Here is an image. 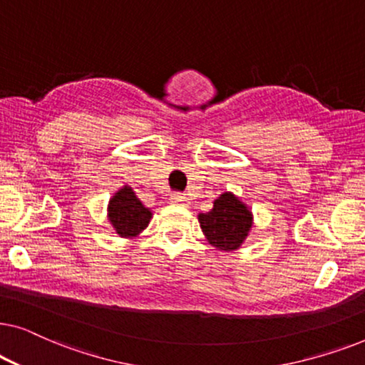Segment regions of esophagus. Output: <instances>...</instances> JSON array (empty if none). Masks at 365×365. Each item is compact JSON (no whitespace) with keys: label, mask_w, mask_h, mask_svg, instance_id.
Instances as JSON below:
<instances>
[{"label":"esophagus","mask_w":365,"mask_h":365,"mask_svg":"<svg viewBox=\"0 0 365 365\" xmlns=\"http://www.w3.org/2000/svg\"><path fill=\"white\" fill-rule=\"evenodd\" d=\"M169 201H171V204H179V206H189V199L184 196V194H179V192L173 194Z\"/></svg>","instance_id":"34e87169"}]
</instances>
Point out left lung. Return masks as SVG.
Here are the masks:
<instances>
[{"mask_svg": "<svg viewBox=\"0 0 365 365\" xmlns=\"http://www.w3.org/2000/svg\"><path fill=\"white\" fill-rule=\"evenodd\" d=\"M199 226L212 247L221 252L237 251L254 224V214L241 197L231 191L222 192L209 212L197 214Z\"/></svg>", "mask_w": 365, "mask_h": 365, "instance_id": "left-lung-1", "label": "left lung"}]
</instances>
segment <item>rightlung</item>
<instances>
[{
    "mask_svg": "<svg viewBox=\"0 0 365 365\" xmlns=\"http://www.w3.org/2000/svg\"><path fill=\"white\" fill-rule=\"evenodd\" d=\"M108 221L119 237L134 239L149 226L153 219V211L139 201L131 186L124 184L109 199Z\"/></svg>",
    "mask_w": 365,
    "mask_h": 365,
    "instance_id": "right-lung-1",
    "label": "right lung"
}]
</instances>
